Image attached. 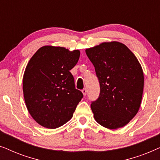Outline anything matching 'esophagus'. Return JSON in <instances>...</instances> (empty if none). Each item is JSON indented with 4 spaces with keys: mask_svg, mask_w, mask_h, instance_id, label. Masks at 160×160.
<instances>
[{
    "mask_svg": "<svg viewBox=\"0 0 160 160\" xmlns=\"http://www.w3.org/2000/svg\"><path fill=\"white\" fill-rule=\"evenodd\" d=\"M82 93H83V95H84V96L87 95V89L86 88H84V89H82Z\"/></svg>",
    "mask_w": 160,
    "mask_h": 160,
    "instance_id": "34e87169",
    "label": "esophagus"
}]
</instances>
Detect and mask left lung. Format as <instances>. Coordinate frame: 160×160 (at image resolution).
I'll return each mask as SVG.
<instances>
[{
	"label": "left lung",
	"mask_w": 160,
	"mask_h": 160,
	"mask_svg": "<svg viewBox=\"0 0 160 160\" xmlns=\"http://www.w3.org/2000/svg\"><path fill=\"white\" fill-rule=\"evenodd\" d=\"M100 83L99 97L92 102L94 118L108 129L128 124L141 106L144 77L141 65L128 47L118 41L86 49Z\"/></svg>",
	"instance_id": "8db88e82"
}]
</instances>
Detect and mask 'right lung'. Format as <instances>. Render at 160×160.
<instances>
[{
    "label": "right lung",
    "instance_id": "1",
    "mask_svg": "<svg viewBox=\"0 0 160 160\" xmlns=\"http://www.w3.org/2000/svg\"><path fill=\"white\" fill-rule=\"evenodd\" d=\"M79 50L44 46L33 54L23 76V94L28 111L37 123L55 129L71 119L83 98L70 71Z\"/></svg>",
    "mask_w": 160,
    "mask_h": 160
}]
</instances>
